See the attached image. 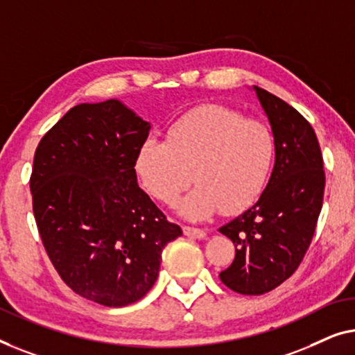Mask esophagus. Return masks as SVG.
I'll use <instances>...</instances> for the list:
<instances>
[{
	"mask_svg": "<svg viewBox=\"0 0 355 355\" xmlns=\"http://www.w3.org/2000/svg\"><path fill=\"white\" fill-rule=\"evenodd\" d=\"M183 233L189 238H198V239H204L206 238V232L201 228H194V227H183Z\"/></svg>",
	"mask_w": 355,
	"mask_h": 355,
	"instance_id": "esophagus-1",
	"label": "esophagus"
}]
</instances>
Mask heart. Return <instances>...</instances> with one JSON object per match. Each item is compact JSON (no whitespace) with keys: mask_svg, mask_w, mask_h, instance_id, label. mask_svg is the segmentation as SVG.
Masks as SVG:
<instances>
[{"mask_svg":"<svg viewBox=\"0 0 355 355\" xmlns=\"http://www.w3.org/2000/svg\"><path fill=\"white\" fill-rule=\"evenodd\" d=\"M266 125L223 106H202L180 117L167 139L148 138L135 167L149 194L172 204L189 183L196 187L177 204L188 220H204L222 209L236 214L262 193L273 161Z\"/></svg>","mask_w":355,"mask_h":355,"instance_id":"1","label":"heart"}]
</instances>
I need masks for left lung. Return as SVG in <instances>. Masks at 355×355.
<instances>
[{
	"label": "left lung",
	"instance_id": "left-lung-1",
	"mask_svg": "<svg viewBox=\"0 0 355 355\" xmlns=\"http://www.w3.org/2000/svg\"><path fill=\"white\" fill-rule=\"evenodd\" d=\"M272 130L275 162L257 202L218 228L236 256L220 279L239 294L272 291L301 263L322 211L325 172L311 123L293 106L252 87Z\"/></svg>",
	"mask_w": 355,
	"mask_h": 355
}]
</instances>
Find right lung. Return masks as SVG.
<instances>
[{
    "label": "right lung",
    "instance_id": "right-lung-1",
    "mask_svg": "<svg viewBox=\"0 0 355 355\" xmlns=\"http://www.w3.org/2000/svg\"><path fill=\"white\" fill-rule=\"evenodd\" d=\"M151 123L119 99L72 107L33 157V214L69 288L123 307L157 279L162 249L182 234L138 187L135 161Z\"/></svg>",
    "mask_w": 355,
    "mask_h": 355
}]
</instances>
